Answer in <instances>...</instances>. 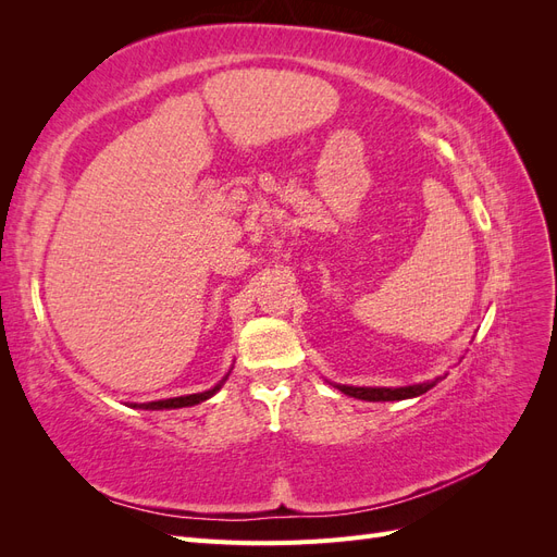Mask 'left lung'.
Wrapping results in <instances>:
<instances>
[{
  "label": "left lung",
  "instance_id": "left-lung-1",
  "mask_svg": "<svg viewBox=\"0 0 557 557\" xmlns=\"http://www.w3.org/2000/svg\"><path fill=\"white\" fill-rule=\"evenodd\" d=\"M442 379H434L428 383H416V385H404V387H356V385H336L339 391L348 397L364 399V401H397V399H409L428 393Z\"/></svg>",
  "mask_w": 557,
  "mask_h": 557
}]
</instances>
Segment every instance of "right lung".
Masks as SVG:
<instances>
[{
	"mask_svg": "<svg viewBox=\"0 0 557 557\" xmlns=\"http://www.w3.org/2000/svg\"><path fill=\"white\" fill-rule=\"evenodd\" d=\"M227 376H230V372H227ZM227 376H225L221 383H215V385L211 387V391H205V393L183 395V397H170V399H158V401H146V404H132V407H137V409H150V411H160V409H181V407H195V404L205 401V399L213 397L218 391H221L223 383L227 381Z\"/></svg>",
	"mask_w": 557,
	"mask_h": 557,
	"instance_id": "1",
	"label": "right lung"
}]
</instances>
